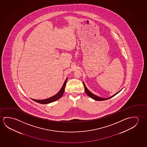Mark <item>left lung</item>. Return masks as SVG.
Returning a JSON list of instances; mask_svg holds the SVG:
<instances>
[{
    "instance_id": "1",
    "label": "left lung",
    "mask_w": 147,
    "mask_h": 147,
    "mask_svg": "<svg viewBox=\"0 0 147 147\" xmlns=\"http://www.w3.org/2000/svg\"><path fill=\"white\" fill-rule=\"evenodd\" d=\"M83 85H84V89H85V92L88 95V96H89V97H90V98H93L94 100H98V101H100V100H108V99H109V98H112V97H113L114 96H115V95H117V93H119L120 91H121V90L120 91H119V92H117V93H115V94H114V95H113V96H111V97H110V98H100V97H99V96H96V95H94V94H93V93H91L90 91L85 86V84L84 83V82H83Z\"/></svg>"
}]
</instances>
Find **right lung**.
<instances>
[{"mask_svg":"<svg viewBox=\"0 0 147 147\" xmlns=\"http://www.w3.org/2000/svg\"><path fill=\"white\" fill-rule=\"evenodd\" d=\"M67 80V78H66L65 81L64 82V84H63V86L62 87V88H61L60 91H59L58 93L55 94V96H51V98H48L47 99H45V100H35V99H33V100H34L35 102L40 103V104H49L50 102H53L56 100H57L59 99L60 98L62 97V96H63V93L64 92V89H65V87L66 84V82Z\"/></svg>","mask_w":147,"mask_h":147,"instance_id":"add662e5","label":"right lung"}]
</instances>
